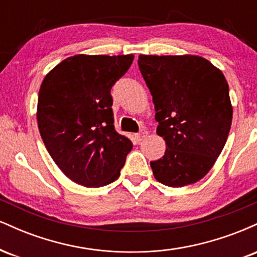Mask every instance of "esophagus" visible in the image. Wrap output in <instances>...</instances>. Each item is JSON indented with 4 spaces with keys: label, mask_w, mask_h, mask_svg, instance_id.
I'll return each instance as SVG.
<instances>
[{
    "label": "esophagus",
    "mask_w": 257,
    "mask_h": 257,
    "mask_svg": "<svg viewBox=\"0 0 257 257\" xmlns=\"http://www.w3.org/2000/svg\"><path fill=\"white\" fill-rule=\"evenodd\" d=\"M146 135H147V131H145V129H141V131L137 134V139L139 141H141L144 138L146 137Z\"/></svg>",
    "instance_id": "esophagus-1"
}]
</instances>
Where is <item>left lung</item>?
I'll return each mask as SVG.
<instances>
[{
  "label": "left lung",
  "mask_w": 257,
  "mask_h": 257,
  "mask_svg": "<svg viewBox=\"0 0 257 257\" xmlns=\"http://www.w3.org/2000/svg\"><path fill=\"white\" fill-rule=\"evenodd\" d=\"M138 64L167 145L163 157L150 163L153 175L170 187L194 184L214 166L231 129L225 76L198 55H139Z\"/></svg>",
  "instance_id": "8db88e82"
}]
</instances>
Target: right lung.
Listing matches in <instances>:
<instances>
[{"mask_svg": "<svg viewBox=\"0 0 257 257\" xmlns=\"http://www.w3.org/2000/svg\"><path fill=\"white\" fill-rule=\"evenodd\" d=\"M133 59V54L73 55L57 65L41 84V138L55 164L76 184H111L132 151V141L114 131L111 88Z\"/></svg>", "mask_w": 257, "mask_h": 257, "instance_id": "obj_1", "label": "right lung"}]
</instances>
